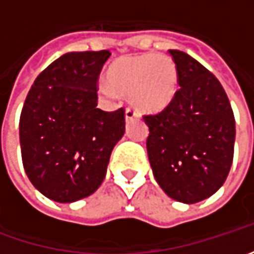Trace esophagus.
Wrapping results in <instances>:
<instances>
[{
	"instance_id": "obj_1",
	"label": "esophagus",
	"mask_w": 254,
	"mask_h": 254,
	"mask_svg": "<svg viewBox=\"0 0 254 254\" xmlns=\"http://www.w3.org/2000/svg\"><path fill=\"white\" fill-rule=\"evenodd\" d=\"M135 112L132 110V109H127L126 110V122H131L132 119H135Z\"/></svg>"
}]
</instances>
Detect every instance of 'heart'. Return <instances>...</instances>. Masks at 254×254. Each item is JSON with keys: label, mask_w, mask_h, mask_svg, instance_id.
I'll return each instance as SVG.
<instances>
[{"label": "heart", "mask_w": 254, "mask_h": 254, "mask_svg": "<svg viewBox=\"0 0 254 254\" xmlns=\"http://www.w3.org/2000/svg\"><path fill=\"white\" fill-rule=\"evenodd\" d=\"M107 77L109 82L99 84L104 96L130 94L132 106L145 113L162 112L178 92V67L168 55L123 56L110 66Z\"/></svg>", "instance_id": "obj_1"}]
</instances>
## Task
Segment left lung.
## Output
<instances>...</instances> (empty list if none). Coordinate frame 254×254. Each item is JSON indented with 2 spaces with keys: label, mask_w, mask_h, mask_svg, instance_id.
Listing matches in <instances>:
<instances>
[{
  "label": "left lung",
  "mask_w": 254,
  "mask_h": 254,
  "mask_svg": "<svg viewBox=\"0 0 254 254\" xmlns=\"http://www.w3.org/2000/svg\"><path fill=\"white\" fill-rule=\"evenodd\" d=\"M180 89L161 113L144 116L154 178L172 199L196 203L228 178L235 147V117L219 80L192 56L170 51Z\"/></svg>",
  "instance_id": "1"
}]
</instances>
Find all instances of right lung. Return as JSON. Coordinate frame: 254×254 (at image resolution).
<instances>
[{"label": "right lung", "mask_w": 254, "mask_h": 254, "mask_svg": "<svg viewBox=\"0 0 254 254\" xmlns=\"http://www.w3.org/2000/svg\"><path fill=\"white\" fill-rule=\"evenodd\" d=\"M109 51L69 52L35 79L19 119L25 172L46 198L70 203L102 185L124 110L97 109V79Z\"/></svg>", "instance_id": "1"}]
</instances>
